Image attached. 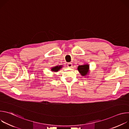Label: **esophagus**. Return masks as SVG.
Returning <instances> with one entry per match:
<instances>
[{"mask_svg": "<svg viewBox=\"0 0 129 129\" xmlns=\"http://www.w3.org/2000/svg\"><path fill=\"white\" fill-rule=\"evenodd\" d=\"M67 66H68V67L71 68V67H72V64L71 63H68L67 64Z\"/></svg>", "mask_w": 129, "mask_h": 129, "instance_id": "34e87169", "label": "esophagus"}]
</instances>
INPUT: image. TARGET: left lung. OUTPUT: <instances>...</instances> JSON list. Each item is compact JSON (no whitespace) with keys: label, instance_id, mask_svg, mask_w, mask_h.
Listing matches in <instances>:
<instances>
[{"label":"left lung","instance_id":"1","mask_svg":"<svg viewBox=\"0 0 129 129\" xmlns=\"http://www.w3.org/2000/svg\"><path fill=\"white\" fill-rule=\"evenodd\" d=\"M78 70L82 76L85 77L89 73V66L88 64L79 65L78 67Z\"/></svg>","mask_w":129,"mask_h":129}]
</instances>
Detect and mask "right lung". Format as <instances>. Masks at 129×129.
Wrapping results in <instances>:
<instances>
[{
    "instance_id": "obj_1",
    "label": "right lung",
    "mask_w": 129,
    "mask_h": 129,
    "mask_svg": "<svg viewBox=\"0 0 129 129\" xmlns=\"http://www.w3.org/2000/svg\"><path fill=\"white\" fill-rule=\"evenodd\" d=\"M62 68V66H55V67H52L51 69V70L52 71H54V72H57V71H58L61 68Z\"/></svg>"
}]
</instances>
